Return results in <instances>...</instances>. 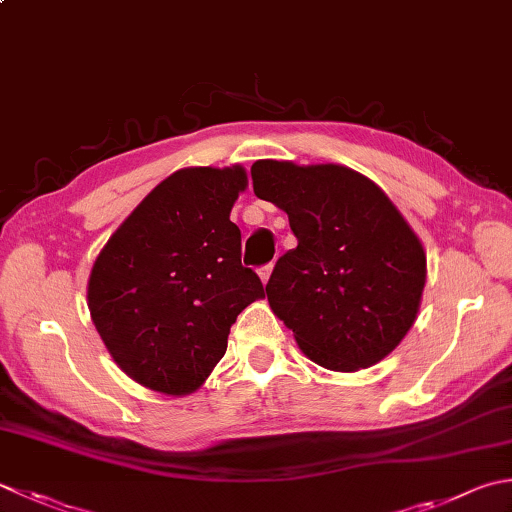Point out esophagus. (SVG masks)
I'll return each mask as SVG.
<instances>
[{
  "label": "esophagus",
  "instance_id": "esophagus-1",
  "mask_svg": "<svg viewBox=\"0 0 512 512\" xmlns=\"http://www.w3.org/2000/svg\"><path fill=\"white\" fill-rule=\"evenodd\" d=\"M270 273H273V264H268V266H262L259 268V279H262V282L266 284L268 279H270Z\"/></svg>",
  "mask_w": 512,
  "mask_h": 512
}]
</instances>
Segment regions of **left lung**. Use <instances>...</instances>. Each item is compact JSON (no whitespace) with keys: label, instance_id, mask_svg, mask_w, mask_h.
I'll return each instance as SVG.
<instances>
[{"label":"left lung","instance_id":"obj_1","mask_svg":"<svg viewBox=\"0 0 512 512\" xmlns=\"http://www.w3.org/2000/svg\"><path fill=\"white\" fill-rule=\"evenodd\" d=\"M250 175L297 237L266 284L270 310L310 362L337 373L382 362L422 306L426 253L415 230L348 166L259 159Z\"/></svg>","mask_w":512,"mask_h":512}]
</instances>
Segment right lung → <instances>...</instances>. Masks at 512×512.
I'll use <instances>...</instances> for the list:
<instances>
[{"label": "right lung", "instance_id": "right-lung-1", "mask_svg": "<svg viewBox=\"0 0 512 512\" xmlns=\"http://www.w3.org/2000/svg\"><path fill=\"white\" fill-rule=\"evenodd\" d=\"M244 166L175 170L115 230L88 277L90 319L144 388L188 395L224 357L237 315L264 297L230 222Z\"/></svg>", "mask_w": 512, "mask_h": 512}]
</instances>
